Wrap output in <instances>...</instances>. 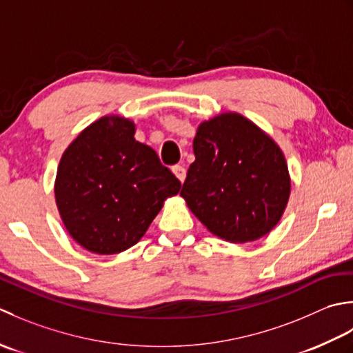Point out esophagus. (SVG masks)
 <instances>
[{"label": "esophagus", "mask_w": 353, "mask_h": 353, "mask_svg": "<svg viewBox=\"0 0 353 353\" xmlns=\"http://www.w3.org/2000/svg\"><path fill=\"white\" fill-rule=\"evenodd\" d=\"M172 172H174V175L179 179V181L184 183V179H185V169H184L183 166H179V164H178V166L172 168Z\"/></svg>", "instance_id": "obj_1"}]
</instances>
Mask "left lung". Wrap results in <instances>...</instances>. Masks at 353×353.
Returning a JSON list of instances; mask_svg holds the SVG:
<instances>
[{"label":"left lung","instance_id":"1","mask_svg":"<svg viewBox=\"0 0 353 353\" xmlns=\"http://www.w3.org/2000/svg\"><path fill=\"white\" fill-rule=\"evenodd\" d=\"M181 196L214 236L247 243L267 236L282 219L291 176L282 149L239 112L201 121L193 139Z\"/></svg>","mask_w":353,"mask_h":353}]
</instances>
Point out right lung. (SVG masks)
<instances>
[{"instance_id":"right-lung-1","label":"right lung","mask_w":353,"mask_h":353,"mask_svg":"<svg viewBox=\"0 0 353 353\" xmlns=\"http://www.w3.org/2000/svg\"><path fill=\"white\" fill-rule=\"evenodd\" d=\"M135 123L111 114L92 121L61 157L54 198L68 234L94 254L139 242L181 183L155 150L134 139Z\"/></svg>"}]
</instances>
